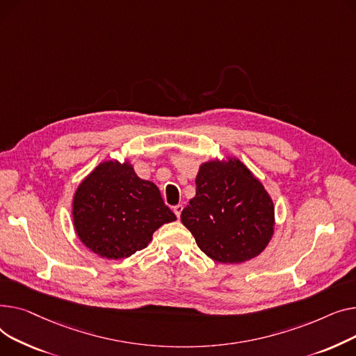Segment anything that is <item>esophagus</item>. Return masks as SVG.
<instances>
[{
  "label": "esophagus",
  "mask_w": 356,
  "mask_h": 356,
  "mask_svg": "<svg viewBox=\"0 0 356 356\" xmlns=\"http://www.w3.org/2000/svg\"><path fill=\"white\" fill-rule=\"evenodd\" d=\"M182 205L181 204H178V205H175L174 207V213H175V216H177V218H179V216H181V213H182Z\"/></svg>",
  "instance_id": "esophagus-1"
}]
</instances>
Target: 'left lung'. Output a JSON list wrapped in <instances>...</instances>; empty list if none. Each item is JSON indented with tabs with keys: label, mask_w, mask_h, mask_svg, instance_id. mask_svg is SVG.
Segmentation results:
<instances>
[{
	"label": "left lung",
	"mask_w": 356,
	"mask_h": 356,
	"mask_svg": "<svg viewBox=\"0 0 356 356\" xmlns=\"http://www.w3.org/2000/svg\"><path fill=\"white\" fill-rule=\"evenodd\" d=\"M195 197L181 221L214 261L238 264L261 254L275 234V204L260 179L236 156L202 162Z\"/></svg>",
	"instance_id": "8db88e82"
}]
</instances>
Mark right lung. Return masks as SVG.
<instances>
[{
    "instance_id": "obj_1",
    "label": "right lung",
    "mask_w": 356,
    "mask_h": 356,
    "mask_svg": "<svg viewBox=\"0 0 356 356\" xmlns=\"http://www.w3.org/2000/svg\"><path fill=\"white\" fill-rule=\"evenodd\" d=\"M72 216L80 241L109 260L131 257L149 244L155 229L177 220L158 186L139 178L129 159L100 162L79 184Z\"/></svg>"
}]
</instances>
